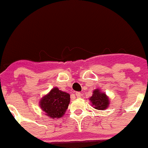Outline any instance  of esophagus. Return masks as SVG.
Listing matches in <instances>:
<instances>
[{"mask_svg":"<svg viewBox=\"0 0 148 148\" xmlns=\"http://www.w3.org/2000/svg\"><path fill=\"white\" fill-rule=\"evenodd\" d=\"M75 95L77 98H80V97H81V93H80L79 92H76Z\"/></svg>","mask_w":148,"mask_h":148,"instance_id":"esophagus-1","label":"esophagus"}]
</instances>
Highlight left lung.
Returning a JSON list of instances; mask_svg holds the SVG:
<instances>
[{"mask_svg": "<svg viewBox=\"0 0 148 148\" xmlns=\"http://www.w3.org/2000/svg\"><path fill=\"white\" fill-rule=\"evenodd\" d=\"M91 102L92 106L97 110H104L109 107L110 99L106 95L104 92H102L100 89L93 90L92 95L89 98Z\"/></svg>", "mask_w": 148, "mask_h": 148, "instance_id": "obj_1", "label": "left lung"}]
</instances>
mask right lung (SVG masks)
<instances>
[{
	"mask_svg": "<svg viewBox=\"0 0 148 148\" xmlns=\"http://www.w3.org/2000/svg\"><path fill=\"white\" fill-rule=\"evenodd\" d=\"M70 103V95L53 87L48 94L41 97L39 106L45 115L52 119L61 118L65 114Z\"/></svg>",
	"mask_w": 148,
	"mask_h": 148,
	"instance_id": "obj_1",
	"label": "right lung"
}]
</instances>
